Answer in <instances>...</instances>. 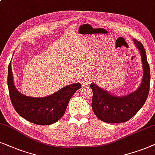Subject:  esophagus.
Instances as JSON below:
<instances>
[{
  "instance_id": "34e87169",
  "label": "esophagus",
  "mask_w": 155,
  "mask_h": 155,
  "mask_svg": "<svg viewBox=\"0 0 155 155\" xmlns=\"http://www.w3.org/2000/svg\"><path fill=\"white\" fill-rule=\"evenodd\" d=\"M91 80H92L91 77L88 76H87V77H86V79L82 80L81 83H82V84H84V85H88V84H89L91 81Z\"/></svg>"
}]
</instances>
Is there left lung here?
Segmentation results:
<instances>
[{"label": "left lung", "mask_w": 155, "mask_h": 155, "mask_svg": "<svg viewBox=\"0 0 155 155\" xmlns=\"http://www.w3.org/2000/svg\"><path fill=\"white\" fill-rule=\"evenodd\" d=\"M134 44L140 52L143 76L140 86L135 91L124 96H116L103 89L95 83L91 84L93 91L91 107L98 119L106 123L126 122L145 104L148 96L150 83V70L145 49L141 42L134 39Z\"/></svg>", "instance_id": "obj_1"}]
</instances>
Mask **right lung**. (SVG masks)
Instances as JSON below:
<instances>
[{"label": "right lung", "mask_w": 155, "mask_h": 155, "mask_svg": "<svg viewBox=\"0 0 155 155\" xmlns=\"http://www.w3.org/2000/svg\"><path fill=\"white\" fill-rule=\"evenodd\" d=\"M8 86L12 104L18 114L29 122L49 125L58 121L64 114L72 96L81 88L74 83L45 97H31L22 94L15 87L11 64L8 71Z\"/></svg>", "instance_id": "obj_1"}]
</instances>
